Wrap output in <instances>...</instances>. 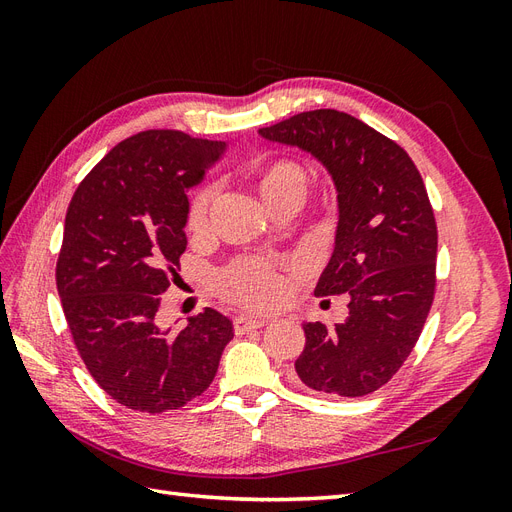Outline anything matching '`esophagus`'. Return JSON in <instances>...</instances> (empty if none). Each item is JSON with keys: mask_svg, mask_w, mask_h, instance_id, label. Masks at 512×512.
Instances as JSON below:
<instances>
[{"mask_svg": "<svg viewBox=\"0 0 512 512\" xmlns=\"http://www.w3.org/2000/svg\"><path fill=\"white\" fill-rule=\"evenodd\" d=\"M269 320L267 318H252V316H237L235 320H232V327H235V333L237 335H243V333H247V331H252V329H260V327H265Z\"/></svg>", "mask_w": 512, "mask_h": 512, "instance_id": "obj_1", "label": "esophagus"}]
</instances>
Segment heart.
Listing matches in <instances>:
<instances>
[{"instance_id":"obj_1","label":"heart","mask_w":512,"mask_h":512,"mask_svg":"<svg viewBox=\"0 0 512 512\" xmlns=\"http://www.w3.org/2000/svg\"><path fill=\"white\" fill-rule=\"evenodd\" d=\"M305 168L292 160H277L262 173L260 190L265 198H275L288 190L305 192ZM215 200V185L207 183L198 188L188 205V228L200 232L209 226L211 205ZM218 288L226 299L250 307H265L280 299L284 284L269 260L239 258L218 273Z\"/></svg>"}]
</instances>
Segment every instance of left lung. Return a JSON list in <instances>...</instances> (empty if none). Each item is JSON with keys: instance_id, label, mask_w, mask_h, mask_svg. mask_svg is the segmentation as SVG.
<instances>
[{"instance_id": "obj_1", "label": "left lung", "mask_w": 512, "mask_h": 512, "mask_svg": "<svg viewBox=\"0 0 512 512\" xmlns=\"http://www.w3.org/2000/svg\"><path fill=\"white\" fill-rule=\"evenodd\" d=\"M258 132L312 153L337 188L335 250L314 294L346 292L350 312L335 327L303 324L297 376L320 393H374L410 356L436 294L438 226L423 177L404 147L333 108Z\"/></svg>"}]
</instances>
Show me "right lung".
<instances>
[{
	"label": "right lung",
	"mask_w": 512,
	"mask_h": 512,
	"mask_svg": "<svg viewBox=\"0 0 512 512\" xmlns=\"http://www.w3.org/2000/svg\"><path fill=\"white\" fill-rule=\"evenodd\" d=\"M224 151L179 130L138 132L70 200L55 269L61 307L91 378L130 410L160 414L203 395L235 335L211 307L179 333L156 324L188 245V192Z\"/></svg>",
	"instance_id": "add662e5"
}]
</instances>
